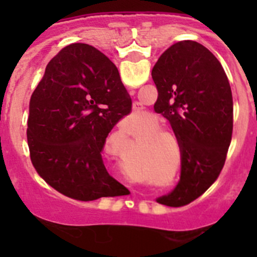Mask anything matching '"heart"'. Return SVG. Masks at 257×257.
I'll return each instance as SVG.
<instances>
[{
	"instance_id": "1",
	"label": "heart",
	"mask_w": 257,
	"mask_h": 257,
	"mask_svg": "<svg viewBox=\"0 0 257 257\" xmlns=\"http://www.w3.org/2000/svg\"><path fill=\"white\" fill-rule=\"evenodd\" d=\"M161 121L157 117H152L149 118L148 121H145L142 126H139L136 128V133H142V131H147L151 130L148 133H145L143 135V138L145 139H151V138H160V136H165V135H170V131L167 128H161ZM122 130H123V134H128L130 133V127L128 126H123L122 127Z\"/></svg>"
}]
</instances>
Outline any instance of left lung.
<instances>
[{"label":"left lung","mask_w":257,"mask_h":257,"mask_svg":"<svg viewBox=\"0 0 257 257\" xmlns=\"http://www.w3.org/2000/svg\"><path fill=\"white\" fill-rule=\"evenodd\" d=\"M158 91L154 110L171 123L181 153V176L171 194L157 201L188 205L219 178L233 134V97L228 77L212 52L180 41L152 70Z\"/></svg>","instance_id":"8db88e82"}]
</instances>
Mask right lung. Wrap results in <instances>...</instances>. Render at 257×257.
Listing matches in <instances>:
<instances>
[{
  "label": "right lung",
  "instance_id": "add662e5",
  "mask_svg": "<svg viewBox=\"0 0 257 257\" xmlns=\"http://www.w3.org/2000/svg\"><path fill=\"white\" fill-rule=\"evenodd\" d=\"M131 106L118 69L103 52L86 44L64 47L29 101L27 139L36 171L76 201L126 194L106 171L101 152Z\"/></svg>",
  "mask_w": 257,
  "mask_h": 257
}]
</instances>
